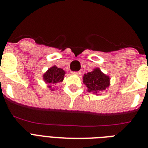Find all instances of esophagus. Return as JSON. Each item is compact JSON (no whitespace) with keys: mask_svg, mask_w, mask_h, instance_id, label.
<instances>
[{"mask_svg":"<svg viewBox=\"0 0 148 148\" xmlns=\"http://www.w3.org/2000/svg\"><path fill=\"white\" fill-rule=\"evenodd\" d=\"M73 74H75V75H82V72L81 71H76V72H73Z\"/></svg>","mask_w":148,"mask_h":148,"instance_id":"obj_1","label":"esophagus"}]
</instances>
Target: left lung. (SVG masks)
I'll list each match as a JSON object with an SVG mask.
<instances>
[{
    "label": "left lung",
    "mask_w": 148,
    "mask_h": 148,
    "mask_svg": "<svg viewBox=\"0 0 148 148\" xmlns=\"http://www.w3.org/2000/svg\"><path fill=\"white\" fill-rule=\"evenodd\" d=\"M83 82L89 92L97 93L99 91H102L109 87L110 78L104 75L99 68H96L93 71L84 74Z\"/></svg>",
    "instance_id": "8db88e82"
}]
</instances>
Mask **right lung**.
<instances>
[{"label": "right lung", "instance_id": "1", "mask_svg": "<svg viewBox=\"0 0 148 148\" xmlns=\"http://www.w3.org/2000/svg\"><path fill=\"white\" fill-rule=\"evenodd\" d=\"M65 75V72L57 66H53L49 68L44 75V80L47 84H49V88L52 90L51 84H56V83L61 82L64 80Z\"/></svg>", "mask_w": 148, "mask_h": 148}]
</instances>
